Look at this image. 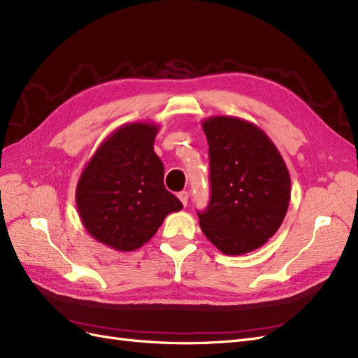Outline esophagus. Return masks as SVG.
Masks as SVG:
<instances>
[{
    "label": "esophagus",
    "mask_w": 358,
    "mask_h": 358,
    "mask_svg": "<svg viewBox=\"0 0 358 358\" xmlns=\"http://www.w3.org/2000/svg\"><path fill=\"white\" fill-rule=\"evenodd\" d=\"M178 197H179V200L182 201V204H183V206H187V204H188V197H189V194H188L187 191H182V192H179V194H178Z\"/></svg>",
    "instance_id": "1"
}]
</instances>
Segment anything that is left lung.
I'll return each instance as SVG.
<instances>
[{"instance_id":"8db88e82","label":"left lung","mask_w":358,"mask_h":358,"mask_svg":"<svg viewBox=\"0 0 358 358\" xmlns=\"http://www.w3.org/2000/svg\"><path fill=\"white\" fill-rule=\"evenodd\" d=\"M209 143L210 201L197 213L204 236L225 255L263 246L282 224L289 173L262 128L234 116L204 119Z\"/></svg>"}]
</instances>
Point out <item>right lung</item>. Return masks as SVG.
Here are the masks:
<instances>
[{
	"label": "right lung",
	"mask_w": 358,
	"mask_h": 358,
	"mask_svg": "<svg viewBox=\"0 0 358 358\" xmlns=\"http://www.w3.org/2000/svg\"><path fill=\"white\" fill-rule=\"evenodd\" d=\"M159 127L131 122L104 138L76 187L80 221L95 241L121 252L149 242L182 203L164 187V166L154 150Z\"/></svg>",
	"instance_id": "add662e5"
}]
</instances>
